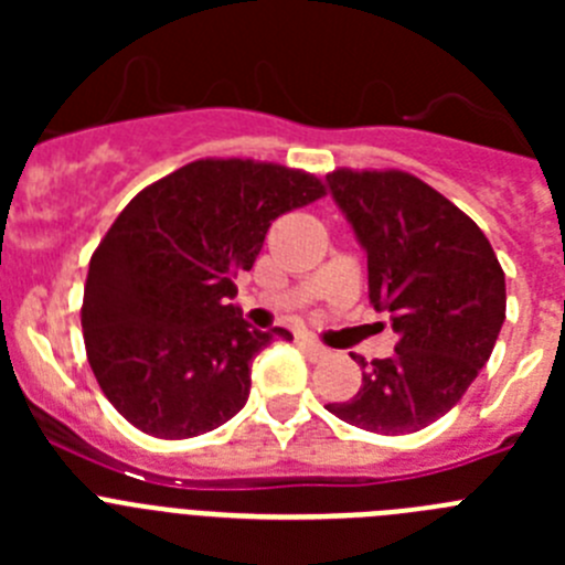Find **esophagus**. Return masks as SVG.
Segmentation results:
<instances>
[{
    "instance_id": "obj_1",
    "label": "esophagus",
    "mask_w": 565,
    "mask_h": 565,
    "mask_svg": "<svg viewBox=\"0 0 565 565\" xmlns=\"http://www.w3.org/2000/svg\"><path fill=\"white\" fill-rule=\"evenodd\" d=\"M299 348H302V351L308 353V359H313V362H317V359H326L328 353V348L322 342H317V339H311V337H306V339H299Z\"/></svg>"
}]
</instances>
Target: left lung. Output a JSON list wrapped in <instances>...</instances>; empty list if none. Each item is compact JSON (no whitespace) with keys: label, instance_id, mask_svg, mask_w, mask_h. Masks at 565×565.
Instances as JSON below:
<instances>
[{"label":"left lung","instance_id":"8db88e82","mask_svg":"<svg viewBox=\"0 0 565 565\" xmlns=\"http://www.w3.org/2000/svg\"><path fill=\"white\" fill-rule=\"evenodd\" d=\"M328 186L367 252V297L391 313L398 342L391 359H359L356 396L326 407L379 436L418 433L492 356L507 319L503 268L476 221L416 174L339 167Z\"/></svg>","mask_w":565,"mask_h":565}]
</instances>
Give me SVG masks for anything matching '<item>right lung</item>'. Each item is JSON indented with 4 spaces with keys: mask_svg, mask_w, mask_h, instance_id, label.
Segmentation results:
<instances>
[{
    "mask_svg": "<svg viewBox=\"0 0 565 565\" xmlns=\"http://www.w3.org/2000/svg\"><path fill=\"white\" fill-rule=\"evenodd\" d=\"M306 169L201 158L135 194L89 257L82 328L98 387L132 427L194 438L243 411L254 331L234 299L279 214L326 198Z\"/></svg>",
    "mask_w": 565,
    "mask_h": 565,
    "instance_id": "add662e5",
    "label": "right lung"
}]
</instances>
